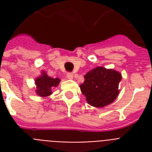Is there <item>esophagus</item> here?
<instances>
[{
    "label": "esophagus",
    "instance_id": "esophagus-1",
    "mask_svg": "<svg viewBox=\"0 0 152 152\" xmlns=\"http://www.w3.org/2000/svg\"><path fill=\"white\" fill-rule=\"evenodd\" d=\"M67 78L69 79V80H72V79H73V74L68 73L67 74Z\"/></svg>",
    "mask_w": 152,
    "mask_h": 152
}]
</instances>
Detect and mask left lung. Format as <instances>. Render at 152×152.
<instances>
[{"instance_id":"obj_1","label":"left lung","mask_w":152,"mask_h":152,"mask_svg":"<svg viewBox=\"0 0 152 152\" xmlns=\"http://www.w3.org/2000/svg\"><path fill=\"white\" fill-rule=\"evenodd\" d=\"M121 80L120 72L96 67L84 76V81L80 88L88 104L95 107H104L117 99Z\"/></svg>"}]
</instances>
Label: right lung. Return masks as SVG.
<instances>
[{"instance_id": "1", "label": "right lung", "mask_w": 152, "mask_h": 152, "mask_svg": "<svg viewBox=\"0 0 152 152\" xmlns=\"http://www.w3.org/2000/svg\"><path fill=\"white\" fill-rule=\"evenodd\" d=\"M61 80L58 78H52L49 76L45 72L38 78L35 79V85H36L37 95L41 97H47L52 94L51 89L53 87H57L59 84Z\"/></svg>"}]
</instances>
